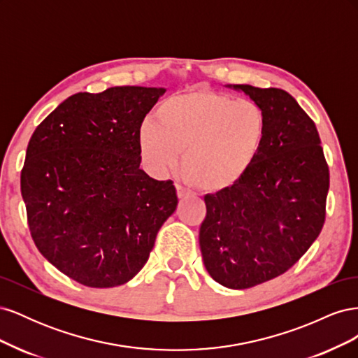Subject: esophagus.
<instances>
[{
  "instance_id": "obj_1",
  "label": "esophagus",
  "mask_w": 358,
  "mask_h": 358,
  "mask_svg": "<svg viewBox=\"0 0 358 358\" xmlns=\"http://www.w3.org/2000/svg\"><path fill=\"white\" fill-rule=\"evenodd\" d=\"M176 191H178V197L179 199H187L189 196V191L185 187H182V185H176Z\"/></svg>"
}]
</instances>
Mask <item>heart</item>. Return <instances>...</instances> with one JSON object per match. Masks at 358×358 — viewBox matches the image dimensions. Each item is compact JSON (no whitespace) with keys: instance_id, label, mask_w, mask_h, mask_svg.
Here are the masks:
<instances>
[{"instance_id":"b5f03b06","label":"heart","mask_w":358,"mask_h":358,"mask_svg":"<svg viewBox=\"0 0 358 358\" xmlns=\"http://www.w3.org/2000/svg\"><path fill=\"white\" fill-rule=\"evenodd\" d=\"M157 124L138 133L142 159L154 171L182 169L203 191H221L254 164L266 137V115L251 100L210 91L173 95L157 109Z\"/></svg>"}]
</instances>
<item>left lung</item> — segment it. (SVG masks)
Masks as SVG:
<instances>
[{"instance_id": "8db88e82", "label": "left lung", "mask_w": 358, "mask_h": 358, "mask_svg": "<svg viewBox=\"0 0 358 358\" xmlns=\"http://www.w3.org/2000/svg\"><path fill=\"white\" fill-rule=\"evenodd\" d=\"M233 88L263 109L264 143L234 185L206 194L199 241L216 282L245 289L285 273L315 242L330 173L315 124L287 91Z\"/></svg>"}]
</instances>
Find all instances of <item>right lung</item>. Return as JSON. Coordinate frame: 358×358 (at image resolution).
I'll list each match as a JSON object with an SVG mask.
<instances>
[{"label":"right lung","mask_w":358,"mask_h":358,"mask_svg":"<svg viewBox=\"0 0 358 358\" xmlns=\"http://www.w3.org/2000/svg\"><path fill=\"white\" fill-rule=\"evenodd\" d=\"M164 92L143 86L78 92L29 138L20 192L31 237L76 282L110 288L133 279L176 210L173 182L140 169V127Z\"/></svg>","instance_id":"1"}]
</instances>
